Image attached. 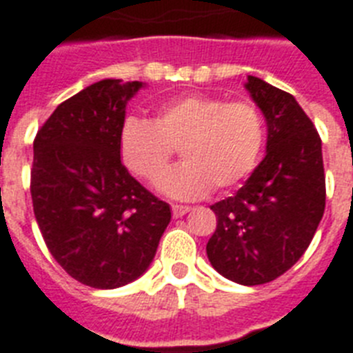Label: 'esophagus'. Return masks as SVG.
Masks as SVG:
<instances>
[{
	"label": "esophagus",
	"instance_id": "34e87169",
	"mask_svg": "<svg viewBox=\"0 0 353 353\" xmlns=\"http://www.w3.org/2000/svg\"><path fill=\"white\" fill-rule=\"evenodd\" d=\"M173 216L174 218H180V216H183V214H185V212H189L191 211V208H189V205H179V203H174L173 208Z\"/></svg>",
	"mask_w": 353,
	"mask_h": 353
}]
</instances>
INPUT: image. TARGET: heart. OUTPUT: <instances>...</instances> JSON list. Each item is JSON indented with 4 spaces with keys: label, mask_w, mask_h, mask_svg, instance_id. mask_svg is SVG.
Listing matches in <instances>:
<instances>
[{
    "label": "heart",
    "mask_w": 353,
    "mask_h": 353,
    "mask_svg": "<svg viewBox=\"0 0 353 353\" xmlns=\"http://www.w3.org/2000/svg\"><path fill=\"white\" fill-rule=\"evenodd\" d=\"M263 117L247 103H225L202 93L176 95L160 104L150 121L128 117L119 130V159L130 173L153 182L164 173L174 148L182 164L157 182L176 200L225 191L245 180L260 160Z\"/></svg>",
    "instance_id": "obj_1"
}]
</instances>
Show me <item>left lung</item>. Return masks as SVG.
Returning <instances> with one entry per match:
<instances>
[{
	"instance_id": "left-lung-1",
	"label": "left lung",
	"mask_w": 353,
	"mask_h": 353,
	"mask_svg": "<svg viewBox=\"0 0 353 353\" xmlns=\"http://www.w3.org/2000/svg\"><path fill=\"white\" fill-rule=\"evenodd\" d=\"M245 90L267 122L265 157L234 196L211 205L208 258L240 285L269 283L310 245L325 212L321 139L298 101L249 75Z\"/></svg>"
}]
</instances>
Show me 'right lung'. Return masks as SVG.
I'll use <instances>...</instances> for the list:
<instances>
[{
  "mask_svg": "<svg viewBox=\"0 0 353 353\" xmlns=\"http://www.w3.org/2000/svg\"><path fill=\"white\" fill-rule=\"evenodd\" d=\"M141 81L103 79L55 108L34 141L30 193L55 261L81 283L117 288L141 278L171 222L170 205L119 159V130Z\"/></svg>",
  "mask_w": 353,
  "mask_h": 353,
  "instance_id": "1",
  "label": "right lung"
}]
</instances>
